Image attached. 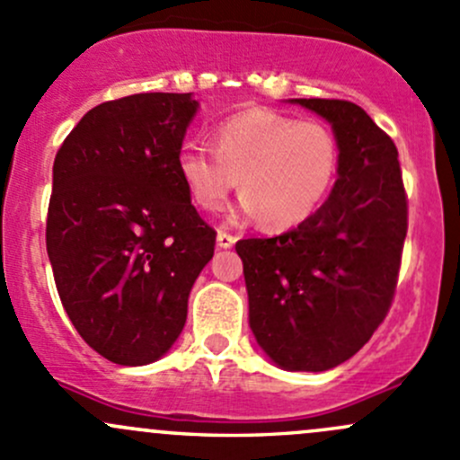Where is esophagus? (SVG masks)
I'll return each mask as SVG.
<instances>
[{
	"label": "esophagus",
	"mask_w": 460,
	"mask_h": 460,
	"mask_svg": "<svg viewBox=\"0 0 460 460\" xmlns=\"http://www.w3.org/2000/svg\"><path fill=\"white\" fill-rule=\"evenodd\" d=\"M216 243H217V246H220V249H231V246L235 244V235L226 234V231H217Z\"/></svg>",
	"instance_id": "esophagus-1"
}]
</instances>
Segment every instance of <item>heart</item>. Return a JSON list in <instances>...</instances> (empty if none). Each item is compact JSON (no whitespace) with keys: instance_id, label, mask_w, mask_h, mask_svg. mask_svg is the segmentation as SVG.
I'll list each match as a JSON object with an SVG mask.
<instances>
[{"instance_id":"obj_1","label":"heart","mask_w":460,"mask_h":460,"mask_svg":"<svg viewBox=\"0 0 460 460\" xmlns=\"http://www.w3.org/2000/svg\"><path fill=\"white\" fill-rule=\"evenodd\" d=\"M340 163V145L328 125L251 108L214 129V149L185 145L176 156L182 185L202 211L216 214L240 178L243 211L264 225H299L322 205Z\"/></svg>"}]
</instances>
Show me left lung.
Wrapping results in <instances>:
<instances>
[{"mask_svg":"<svg viewBox=\"0 0 460 460\" xmlns=\"http://www.w3.org/2000/svg\"><path fill=\"white\" fill-rule=\"evenodd\" d=\"M332 125L340 163L322 207L275 238L240 240L249 326L284 370L350 359L393 304L408 234V196L393 138L359 105L291 99Z\"/></svg>","mask_w":460,"mask_h":460,"instance_id":"obj_1","label":"left lung"}]
</instances>
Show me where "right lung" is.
I'll return each instance as SVG.
<instances>
[{
    "label": "right lung",
    "mask_w": 460,
    "mask_h": 460,
    "mask_svg": "<svg viewBox=\"0 0 460 460\" xmlns=\"http://www.w3.org/2000/svg\"><path fill=\"white\" fill-rule=\"evenodd\" d=\"M198 110L191 92H145L92 108L52 165L46 246L76 332L105 359L145 366L181 335L216 231L176 169Z\"/></svg>",
    "instance_id": "1"
}]
</instances>
